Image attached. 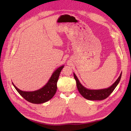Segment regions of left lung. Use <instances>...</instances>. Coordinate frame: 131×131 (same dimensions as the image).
I'll use <instances>...</instances> for the list:
<instances>
[{"label": "left lung", "instance_id": "1", "mask_svg": "<svg viewBox=\"0 0 131 131\" xmlns=\"http://www.w3.org/2000/svg\"><path fill=\"white\" fill-rule=\"evenodd\" d=\"M121 75L122 72L116 81L112 86H110L109 88L101 90H89L86 89L81 84V83L77 77L76 75L74 73V77L77 82V86L78 90L79 93L81 94L82 97H84L85 98L88 100L99 101L103 100L107 97H108L109 95L113 92V91L116 88V87L120 81Z\"/></svg>", "mask_w": 131, "mask_h": 131}]
</instances>
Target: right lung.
Instances as JSON below:
<instances>
[{
    "mask_svg": "<svg viewBox=\"0 0 131 131\" xmlns=\"http://www.w3.org/2000/svg\"><path fill=\"white\" fill-rule=\"evenodd\" d=\"M63 68L64 66L57 68L53 73L47 84L41 89L37 91L31 92L23 91L18 89L13 82L12 83L19 94L28 102L34 104L43 103L51 100L56 93L57 89V82L59 74Z\"/></svg>",
    "mask_w": 131,
    "mask_h": 131,
    "instance_id": "add662e5",
    "label": "right lung"
}]
</instances>
